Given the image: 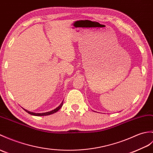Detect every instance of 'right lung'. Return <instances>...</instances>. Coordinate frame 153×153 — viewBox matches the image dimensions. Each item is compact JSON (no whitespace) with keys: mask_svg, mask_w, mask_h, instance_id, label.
<instances>
[{"mask_svg":"<svg viewBox=\"0 0 153 153\" xmlns=\"http://www.w3.org/2000/svg\"><path fill=\"white\" fill-rule=\"evenodd\" d=\"M63 105V101L61 102V104H60L57 108H55V109L52 110V111H48V112H45V113H33V112H31V111H28V110H26L23 109L26 112H27L28 113H29L30 115H34V116H45V115H51L53 114V113H56V111H58L60 109V108L62 107Z\"/></svg>","mask_w":153,"mask_h":153,"instance_id":"right-lung-1","label":"right lung"}]
</instances>
